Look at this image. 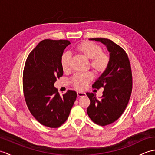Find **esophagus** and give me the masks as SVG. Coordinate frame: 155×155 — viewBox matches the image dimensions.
Listing matches in <instances>:
<instances>
[{"label":"esophagus","instance_id":"obj_1","mask_svg":"<svg viewBox=\"0 0 155 155\" xmlns=\"http://www.w3.org/2000/svg\"><path fill=\"white\" fill-rule=\"evenodd\" d=\"M86 95L85 93H83V92H77V96L78 97H84Z\"/></svg>","mask_w":155,"mask_h":155}]
</instances>
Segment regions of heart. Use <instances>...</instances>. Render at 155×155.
<instances>
[{
  "instance_id": "obj_1",
  "label": "heart",
  "mask_w": 155,
  "mask_h": 155,
  "mask_svg": "<svg viewBox=\"0 0 155 155\" xmlns=\"http://www.w3.org/2000/svg\"><path fill=\"white\" fill-rule=\"evenodd\" d=\"M76 51L90 61V66L97 74H102L107 70L110 62V58L106 52H103V48L91 41H83L76 47ZM71 56L68 52L62 55L61 64L64 71L70 69ZM93 76L91 72L84 74H77L72 78V84L78 90H83L87 84L92 81Z\"/></svg>"
}]
</instances>
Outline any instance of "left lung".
Instances as JSON below:
<instances>
[{"label": "left lung", "mask_w": 155, "mask_h": 155, "mask_svg": "<svg viewBox=\"0 0 155 155\" xmlns=\"http://www.w3.org/2000/svg\"><path fill=\"white\" fill-rule=\"evenodd\" d=\"M90 40L101 42L110 52L108 68L92 86L97 89L103 87V96L98 100L94 93H87L91 101L88 117L94 123L105 126L118 119L127 106L132 92V72L126 52L120 46L107 38Z\"/></svg>", "instance_id": "left-lung-1"}]
</instances>
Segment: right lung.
<instances>
[{
    "mask_svg": "<svg viewBox=\"0 0 155 155\" xmlns=\"http://www.w3.org/2000/svg\"><path fill=\"white\" fill-rule=\"evenodd\" d=\"M71 44L67 40L45 39L28 56L23 71V91L27 107L41 124L58 128L67 120L77 98V93L68 90L61 97L54 86L63 75L61 59Z\"/></svg>",
    "mask_w": 155,
    "mask_h": 155,
    "instance_id": "1",
    "label": "right lung"
}]
</instances>
